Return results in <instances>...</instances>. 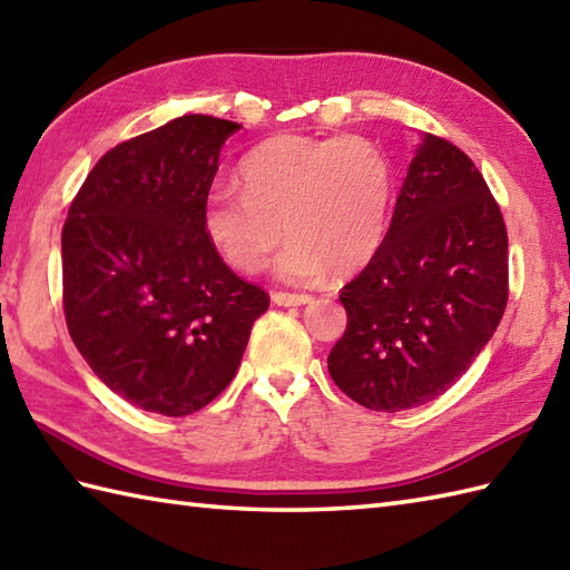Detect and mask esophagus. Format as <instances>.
Here are the masks:
<instances>
[{"instance_id": "obj_1", "label": "esophagus", "mask_w": 570, "mask_h": 570, "mask_svg": "<svg viewBox=\"0 0 570 570\" xmlns=\"http://www.w3.org/2000/svg\"><path fill=\"white\" fill-rule=\"evenodd\" d=\"M272 301L276 306H304L311 304L308 294H286V292H272Z\"/></svg>"}]
</instances>
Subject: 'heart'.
Wrapping results in <instances>:
<instances>
[{"label":"heart","mask_w":570,"mask_h":570,"mask_svg":"<svg viewBox=\"0 0 570 570\" xmlns=\"http://www.w3.org/2000/svg\"><path fill=\"white\" fill-rule=\"evenodd\" d=\"M239 178L245 193L213 186L203 200L205 237L233 269L259 272L284 229L274 269L288 282L353 276L377 254L394 171L374 141L278 135L245 156Z\"/></svg>","instance_id":"heart-1"}]
</instances>
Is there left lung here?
<instances>
[{
	"mask_svg": "<svg viewBox=\"0 0 570 570\" xmlns=\"http://www.w3.org/2000/svg\"><path fill=\"white\" fill-rule=\"evenodd\" d=\"M347 328L328 355L353 402L421 406L455 384L507 306V229L485 178L423 135L372 262L343 286Z\"/></svg>",
	"mask_w": 570,
	"mask_h": 570,
	"instance_id": "obj_1",
	"label": "left lung"
}]
</instances>
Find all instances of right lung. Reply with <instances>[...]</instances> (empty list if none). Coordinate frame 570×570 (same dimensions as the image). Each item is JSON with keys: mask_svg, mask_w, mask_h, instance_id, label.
I'll list each match as a JSON object with an SVG mask.
<instances>
[{"mask_svg": "<svg viewBox=\"0 0 570 570\" xmlns=\"http://www.w3.org/2000/svg\"><path fill=\"white\" fill-rule=\"evenodd\" d=\"M237 129L184 115L117 144L85 178L60 235L72 343L115 394L161 416L210 404L269 308L203 229V200Z\"/></svg>", "mask_w": 570, "mask_h": 570, "instance_id": "add662e5", "label": "right lung"}]
</instances>
